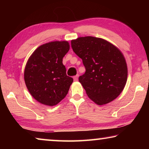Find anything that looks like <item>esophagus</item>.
<instances>
[{"instance_id":"1","label":"esophagus","mask_w":149,"mask_h":149,"mask_svg":"<svg viewBox=\"0 0 149 149\" xmlns=\"http://www.w3.org/2000/svg\"><path fill=\"white\" fill-rule=\"evenodd\" d=\"M78 77H79V75H76L74 77V80L75 81H77L78 80Z\"/></svg>"}]
</instances>
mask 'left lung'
<instances>
[{
	"mask_svg": "<svg viewBox=\"0 0 149 149\" xmlns=\"http://www.w3.org/2000/svg\"><path fill=\"white\" fill-rule=\"evenodd\" d=\"M71 44L86 70L79 81L89 99L99 105L116 99L127 78V64L122 52L108 41L95 37H79Z\"/></svg>",
	"mask_w": 149,
	"mask_h": 149,
	"instance_id": "left-lung-1",
	"label": "left lung"
}]
</instances>
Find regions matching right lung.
Wrapping results in <instances>:
<instances>
[{
	"instance_id": "right-lung-1",
	"label": "right lung",
	"mask_w": 149,
	"mask_h": 149,
	"mask_svg": "<svg viewBox=\"0 0 149 149\" xmlns=\"http://www.w3.org/2000/svg\"><path fill=\"white\" fill-rule=\"evenodd\" d=\"M70 49L68 41L42 45L33 52L24 70L30 94L42 104L54 106L66 96L73 78L66 75L62 58Z\"/></svg>"
}]
</instances>
